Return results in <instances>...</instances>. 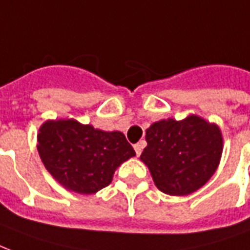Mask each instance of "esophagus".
<instances>
[{
  "mask_svg": "<svg viewBox=\"0 0 250 250\" xmlns=\"http://www.w3.org/2000/svg\"><path fill=\"white\" fill-rule=\"evenodd\" d=\"M143 146H145V142H138V143H135V145H134V150H135V154H137V156L141 155Z\"/></svg>",
  "mask_w": 250,
  "mask_h": 250,
  "instance_id": "34e87169",
  "label": "esophagus"
}]
</instances>
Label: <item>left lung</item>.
Masks as SVG:
<instances>
[{"instance_id": "obj_1", "label": "left lung", "mask_w": 250, "mask_h": 250, "mask_svg": "<svg viewBox=\"0 0 250 250\" xmlns=\"http://www.w3.org/2000/svg\"><path fill=\"white\" fill-rule=\"evenodd\" d=\"M141 160L156 188L166 194H190L208 183L219 164L223 139L219 127L198 116L154 123L146 130Z\"/></svg>"}]
</instances>
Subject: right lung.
I'll use <instances>...</instances> for the list:
<instances>
[{
	"instance_id": "obj_1",
	"label": "right lung",
	"mask_w": 250,
	"mask_h": 250,
	"mask_svg": "<svg viewBox=\"0 0 250 250\" xmlns=\"http://www.w3.org/2000/svg\"><path fill=\"white\" fill-rule=\"evenodd\" d=\"M38 150L48 172L79 194L108 187L120 164L135 155L121 131H103L75 120L42 124Z\"/></svg>"
}]
</instances>
